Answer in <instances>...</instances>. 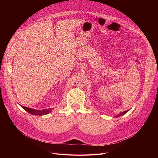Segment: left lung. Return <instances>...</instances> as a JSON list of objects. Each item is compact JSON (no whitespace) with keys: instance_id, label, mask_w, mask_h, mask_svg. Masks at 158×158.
Returning a JSON list of instances; mask_svg holds the SVG:
<instances>
[{"instance_id":"1","label":"left lung","mask_w":158,"mask_h":158,"mask_svg":"<svg viewBox=\"0 0 158 158\" xmlns=\"http://www.w3.org/2000/svg\"><path fill=\"white\" fill-rule=\"evenodd\" d=\"M129 110H125V111H124V112H123L122 113H120L119 114H118V115H117L116 116H115V117H116V118H118V117H119V116H122V115H123V114H126V112L128 111Z\"/></svg>"}]
</instances>
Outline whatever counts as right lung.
<instances>
[{
	"label": "right lung",
	"mask_w": 158,
	"mask_h": 158,
	"mask_svg": "<svg viewBox=\"0 0 158 158\" xmlns=\"http://www.w3.org/2000/svg\"><path fill=\"white\" fill-rule=\"evenodd\" d=\"M22 107L24 110H26L27 112H28L29 113H31L34 115H39V116L47 114L49 113L52 109H43V110H35V109L29 108L25 106H22Z\"/></svg>",
	"instance_id": "add662e5"
}]
</instances>
